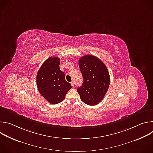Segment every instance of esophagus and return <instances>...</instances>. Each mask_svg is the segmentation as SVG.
Segmentation results:
<instances>
[{"label":"esophagus","instance_id":"esophagus-1","mask_svg":"<svg viewBox=\"0 0 153 153\" xmlns=\"http://www.w3.org/2000/svg\"><path fill=\"white\" fill-rule=\"evenodd\" d=\"M71 86H72V87H73V88H74V82H71Z\"/></svg>","mask_w":153,"mask_h":153}]
</instances>
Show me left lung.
Listing matches in <instances>:
<instances>
[{"label": "left lung", "instance_id": "left-lung-1", "mask_svg": "<svg viewBox=\"0 0 153 153\" xmlns=\"http://www.w3.org/2000/svg\"><path fill=\"white\" fill-rule=\"evenodd\" d=\"M80 72L83 78V85L77 88L80 99L85 103L94 106L103 99L110 83L106 65L97 57L86 55L79 60Z\"/></svg>", "mask_w": 153, "mask_h": 153}]
</instances>
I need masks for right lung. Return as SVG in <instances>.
<instances>
[{
    "instance_id": "1",
    "label": "right lung",
    "mask_w": 153,
    "mask_h": 153,
    "mask_svg": "<svg viewBox=\"0 0 153 153\" xmlns=\"http://www.w3.org/2000/svg\"><path fill=\"white\" fill-rule=\"evenodd\" d=\"M60 60L57 57H49L42 65L37 74L38 90L51 104H57L63 101L72 88L60 69Z\"/></svg>"
}]
</instances>
